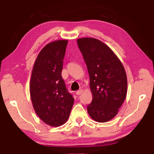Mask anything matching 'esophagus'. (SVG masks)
Listing matches in <instances>:
<instances>
[{
    "label": "esophagus",
    "instance_id": "obj_1",
    "mask_svg": "<svg viewBox=\"0 0 154 154\" xmlns=\"http://www.w3.org/2000/svg\"><path fill=\"white\" fill-rule=\"evenodd\" d=\"M82 92H83V90H82V89H80V90H78L76 91V94L78 95H81V94L82 93Z\"/></svg>",
    "mask_w": 154,
    "mask_h": 154
}]
</instances>
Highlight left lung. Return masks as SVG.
I'll return each instance as SVG.
<instances>
[{
    "label": "left lung",
    "mask_w": 154,
    "mask_h": 154,
    "mask_svg": "<svg viewBox=\"0 0 154 154\" xmlns=\"http://www.w3.org/2000/svg\"><path fill=\"white\" fill-rule=\"evenodd\" d=\"M90 77L93 100L88 113L98 122H106L118 114L127 92V78L122 63L106 44L94 38L77 39Z\"/></svg>",
    "instance_id": "left-lung-1"
}]
</instances>
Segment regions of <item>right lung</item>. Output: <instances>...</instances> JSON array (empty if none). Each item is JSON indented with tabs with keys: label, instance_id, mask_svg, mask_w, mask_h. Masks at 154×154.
<instances>
[{
	"label": "right lung",
	"instance_id": "1",
	"mask_svg": "<svg viewBox=\"0 0 154 154\" xmlns=\"http://www.w3.org/2000/svg\"><path fill=\"white\" fill-rule=\"evenodd\" d=\"M67 40L48 43L34 63L29 92L34 111L52 127L63 125L69 118L74 98L61 76Z\"/></svg>",
	"mask_w": 154,
	"mask_h": 154
}]
</instances>
